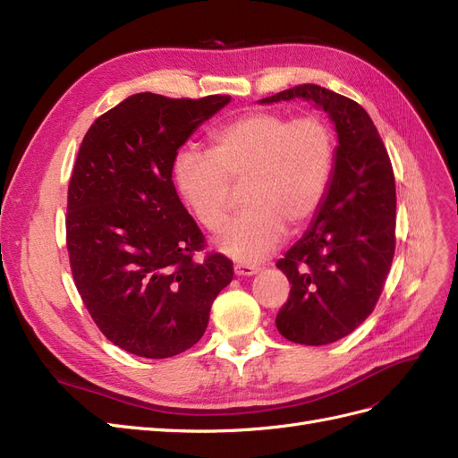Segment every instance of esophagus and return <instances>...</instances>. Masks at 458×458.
I'll use <instances>...</instances> for the list:
<instances>
[{
  "instance_id": "esophagus-1",
  "label": "esophagus",
  "mask_w": 458,
  "mask_h": 458,
  "mask_svg": "<svg viewBox=\"0 0 458 458\" xmlns=\"http://www.w3.org/2000/svg\"><path fill=\"white\" fill-rule=\"evenodd\" d=\"M234 273H237L239 276H250V275L259 273V267L258 266H246V263H237V266H234Z\"/></svg>"
}]
</instances>
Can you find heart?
I'll return each instance as SVG.
<instances>
[{
  "instance_id": "1",
  "label": "heart",
  "mask_w": 458,
  "mask_h": 458,
  "mask_svg": "<svg viewBox=\"0 0 458 458\" xmlns=\"http://www.w3.org/2000/svg\"><path fill=\"white\" fill-rule=\"evenodd\" d=\"M336 165V140L317 114L250 110L210 135V150H182L175 182L192 216L208 231L227 217L231 185L242 187L246 210L221 231L217 246L244 263L269 256L321 210Z\"/></svg>"
}]
</instances>
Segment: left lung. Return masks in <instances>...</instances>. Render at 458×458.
<instances>
[{"label": "left lung", "mask_w": 458, "mask_h": 458, "mask_svg": "<svg viewBox=\"0 0 458 458\" xmlns=\"http://www.w3.org/2000/svg\"><path fill=\"white\" fill-rule=\"evenodd\" d=\"M294 97L323 106L338 133L336 165L310 231L276 261L290 294L276 313L281 335L306 345L348 336L377 308L395 254V177L367 110L340 93L301 84L261 99Z\"/></svg>", "instance_id": "1"}]
</instances>
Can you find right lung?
<instances>
[{
	"label": "right lung",
	"instance_id": "right-lung-1",
	"mask_svg": "<svg viewBox=\"0 0 458 458\" xmlns=\"http://www.w3.org/2000/svg\"><path fill=\"white\" fill-rule=\"evenodd\" d=\"M229 95L135 93L106 110L80 145L68 183L66 248L81 301L118 348L148 359L195 345L233 261L179 200L177 150Z\"/></svg>",
	"mask_w": 458,
	"mask_h": 458
}]
</instances>
